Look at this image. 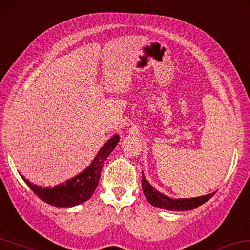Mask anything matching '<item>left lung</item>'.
<instances>
[{"mask_svg": "<svg viewBox=\"0 0 250 250\" xmlns=\"http://www.w3.org/2000/svg\"><path fill=\"white\" fill-rule=\"evenodd\" d=\"M142 189L146 197L147 201L151 203L153 207L156 208L170 210V211H188L198 208L199 206L203 205L207 202L210 198H212V195L216 193L206 194L201 195V197L197 198H184V199H171L161 193V192L154 189L151 184L147 182V180L145 179L144 173L142 172Z\"/></svg>", "mask_w": 250, "mask_h": 250, "instance_id": "1", "label": "left lung"}]
</instances>
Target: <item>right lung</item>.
Wrapping results in <instances>:
<instances>
[{
    "label": "right lung",
    "mask_w": 250,
    "mask_h": 250,
    "mask_svg": "<svg viewBox=\"0 0 250 250\" xmlns=\"http://www.w3.org/2000/svg\"><path fill=\"white\" fill-rule=\"evenodd\" d=\"M118 141H120L118 135H114L112 138H109V141H107L104 146L99 149L98 154L89 164V167L85 168L82 173L77 174L75 178L67 180L66 182L61 183L59 186L42 188L31 183L24 176L21 175V178L30 187V189L48 205L62 207V208L78 206L80 203L87 201L93 195L98 186L99 179H101L104 162L113 149L116 147Z\"/></svg>",
    "instance_id": "obj_1"
}]
</instances>
